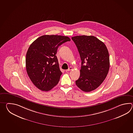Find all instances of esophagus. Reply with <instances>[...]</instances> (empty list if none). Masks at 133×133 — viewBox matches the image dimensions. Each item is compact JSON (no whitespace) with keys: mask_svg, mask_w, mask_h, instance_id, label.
Listing matches in <instances>:
<instances>
[{"mask_svg":"<svg viewBox=\"0 0 133 133\" xmlns=\"http://www.w3.org/2000/svg\"><path fill=\"white\" fill-rule=\"evenodd\" d=\"M72 69H73V68H72V67H69V68L68 69L66 70V72L69 71L71 70Z\"/></svg>","mask_w":133,"mask_h":133,"instance_id":"34e87169","label":"esophagus"}]
</instances>
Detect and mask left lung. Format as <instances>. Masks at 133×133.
Segmentation results:
<instances>
[{
	"label": "left lung",
	"mask_w": 133,
	"mask_h": 133,
	"mask_svg": "<svg viewBox=\"0 0 133 133\" xmlns=\"http://www.w3.org/2000/svg\"><path fill=\"white\" fill-rule=\"evenodd\" d=\"M72 39L77 46L82 61L76 85L85 92L94 90L104 81L109 71L108 48L104 43L93 36H77L72 37Z\"/></svg>",
	"instance_id": "8db88e82"
}]
</instances>
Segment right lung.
<instances>
[{
	"label": "right lung",
	"mask_w": 133,
	"mask_h": 133,
	"mask_svg": "<svg viewBox=\"0 0 133 133\" xmlns=\"http://www.w3.org/2000/svg\"><path fill=\"white\" fill-rule=\"evenodd\" d=\"M70 40L66 36L44 35L29 46L26 54V70L32 82L40 90H50L58 84L62 73L56 55L60 45Z\"/></svg>",
	"instance_id": "1"
}]
</instances>
